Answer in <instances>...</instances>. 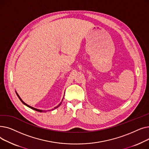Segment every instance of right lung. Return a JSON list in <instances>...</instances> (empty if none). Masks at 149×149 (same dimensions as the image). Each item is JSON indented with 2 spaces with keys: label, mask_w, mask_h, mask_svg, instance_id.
Masks as SVG:
<instances>
[{
  "label": "right lung",
  "mask_w": 149,
  "mask_h": 149,
  "mask_svg": "<svg viewBox=\"0 0 149 149\" xmlns=\"http://www.w3.org/2000/svg\"><path fill=\"white\" fill-rule=\"evenodd\" d=\"M15 93H16V94H17V95L18 96V97H19V98L20 99V100L22 101V103L23 104H25V106H28V107H29V108H31V109H33V110H34V111H37V112H46V111H43V110H40V109H36V108H34V107H31V106H29V105H28L27 104H26L25 102H24V101H23L22 99H21V98L19 97V95H18V93H17V92H15ZM61 103L60 104H59L57 106H56V107H55L53 109H52V111H53L54 110V109H56V108H57L58 106H60V105L61 104Z\"/></svg>",
  "instance_id": "obj_1"
}]
</instances>
